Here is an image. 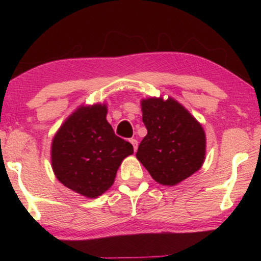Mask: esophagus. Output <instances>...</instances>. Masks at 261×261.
Returning <instances> with one entry per match:
<instances>
[{
	"instance_id": "esophagus-1",
	"label": "esophagus",
	"mask_w": 261,
	"mask_h": 261,
	"mask_svg": "<svg viewBox=\"0 0 261 261\" xmlns=\"http://www.w3.org/2000/svg\"><path fill=\"white\" fill-rule=\"evenodd\" d=\"M130 143L132 144V146H134V149H135V152L137 151V147H138V141H137L136 139H130Z\"/></svg>"
}]
</instances>
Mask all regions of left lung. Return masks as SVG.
Segmentation results:
<instances>
[{
  "label": "left lung",
  "instance_id": "8db88e82",
  "mask_svg": "<svg viewBox=\"0 0 261 261\" xmlns=\"http://www.w3.org/2000/svg\"><path fill=\"white\" fill-rule=\"evenodd\" d=\"M147 129L136 153L154 180L173 187L201 168L206 154L202 126L173 98L141 100Z\"/></svg>",
  "mask_w": 261,
  "mask_h": 261
}]
</instances>
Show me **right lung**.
Returning a JSON list of instances; mask_svg holds the SVG:
<instances>
[{"instance_id": "right-lung-1", "label": "right lung", "mask_w": 261, "mask_h": 261, "mask_svg": "<svg viewBox=\"0 0 261 261\" xmlns=\"http://www.w3.org/2000/svg\"><path fill=\"white\" fill-rule=\"evenodd\" d=\"M107 106H81L61 125L51 143L56 178L86 198H98L112 187L118 167L134 147L115 135L106 120Z\"/></svg>"}]
</instances>
